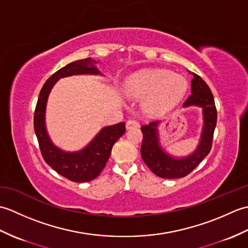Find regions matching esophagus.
I'll return each mask as SVG.
<instances>
[{
  "instance_id": "34e87169",
  "label": "esophagus",
  "mask_w": 248,
  "mask_h": 248,
  "mask_svg": "<svg viewBox=\"0 0 248 248\" xmlns=\"http://www.w3.org/2000/svg\"><path fill=\"white\" fill-rule=\"evenodd\" d=\"M125 127H127L128 130H130V129H136V128L140 127V124H139L138 120L129 119L127 121V124H125Z\"/></svg>"
}]
</instances>
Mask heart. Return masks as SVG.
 I'll return each instance as SVG.
<instances>
[{
  "instance_id": "obj_1",
  "label": "heart",
  "mask_w": 248,
  "mask_h": 248,
  "mask_svg": "<svg viewBox=\"0 0 248 248\" xmlns=\"http://www.w3.org/2000/svg\"><path fill=\"white\" fill-rule=\"evenodd\" d=\"M187 82L181 76L170 70L151 69L140 71L125 82V93L130 97L141 98L144 109L152 115H159L170 109L186 93Z\"/></svg>"
}]
</instances>
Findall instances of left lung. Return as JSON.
Listing matches in <instances>:
<instances>
[{
  "mask_svg": "<svg viewBox=\"0 0 248 248\" xmlns=\"http://www.w3.org/2000/svg\"><path fill=\"white\" fill-rule=\"evenodd\" d=\"M191 91L192 94H189L184 101L183 107L197 105L202 108L203 116L202 134L197 149L193 155L184 159H175L166 155L160 147L157 138L156 130L159 121H151L140 128L143 132V143L140 147L141 157L151 171L161 178L175 179L187 176L209 155L212 148L217 110L211 89L202 78L193 73Z\"/></svg>",
  "mask_w": 248,
  "mask_h": 248,
  "instance_id": "left-lung-1",
  "label": "left lung"
}]
</instances>
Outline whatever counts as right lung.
<instances>
[{
	"label": "right lung",
	"mask_w": 248,
	"mask_h": 248,
	"mask_svg": "<svg viewBox=\"0 0 248 248\" xmlns=\"http://www.w3.org/2000/svg\"><path fill=\"white\" fill-rule=\"evenodd\" d=\"M94 62L96 61L88 57L70 62L53 73L41 88L34 113V130L44 160L56 172L73 182H87L97 178L105 167L116 140L125 132L124 123L108 125L100 131L86 148L72 154L56 148L46 134L45 112L51 88L61 78L85 73L98 75L99 70L94 67Z\"/></svg>",
	"instance_id": "add662e5"
}]
</instances>
